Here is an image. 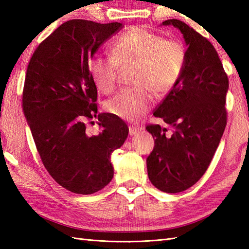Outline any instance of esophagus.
Wrapping results in <instances>:
<instances>
[{"instance_id":"obj_1","label":"esophagus","mask_w":249,"mask_h":249,"mask_svg":"<svg viewBox=\"0 0 249 249\" xmlns=\"http://www.w3.org/2000/svg\"><path fill=\"white\" fill-rule=\"evenodd\" d=\"M143 129L142 127H139V126H129V135L130 136H136L138 133Z\"/></svg>"}]
</instances>
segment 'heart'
<instances>
[{
    "instance_id": "b5f03b06",
    "label": "heart",
    "mask_w": 249,
    "mask_h": 249,
    "mask_svg": "<svg viewBox=\"0 0 249 249\" xmlns=\"http://www.w3.org/2000/svg\"><path fill=\"white\" fill-rule=\"evenodd\" d=\"M186 63L182 41L163 37L143 28H134L119 37L111 55H94L89 70L96 87L111 93L122 70L135 68L133 84L106 103V109L126 121H138L153 103V91L166 95L177 86Z\"/></svg>"
}]
</instances>
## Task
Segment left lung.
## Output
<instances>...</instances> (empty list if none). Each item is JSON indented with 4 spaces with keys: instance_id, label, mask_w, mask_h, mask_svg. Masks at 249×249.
<instances>
[{
    "instance_id": "obj_1",
    "label": "left lung",
    "mask_w": 249,
    "mask_h": 249,
    "mask_svg": "<svg viewBox=\"0 0 249 249\" xmlns=\"http://www.w3.org/2000/svg\"><path fill=\"white\" fill-rule=\"evenodd\" d=\"M162 25L181 31L188 48L181 79L153 113L171 126L172 134L160 125L145 127L155 138L146 167L156 188L176 194L199 181L217 150L227 124L229 80L205 37L181 20L169 19Z\"/></svg>"
}]
</instances>
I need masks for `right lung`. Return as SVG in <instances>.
<instances>
[{"mask_svg": "<svg viewBox=\"0 0 249 249\" xmlns=\"http://www.w3.org/2000/svg\"><path fill=\"white\" fill-rule=\"evenodd\" d=\"M122 28L119 22L67 21L37 47L26 70L22 108L36 149L52 178L71 193L89 195L108 185L111 154L128 136L119 116L97 114V89L89 70L95 52ZM93 117L102 129L97 136L85 131Z\"/></svg>", "mask_w": 249, "mask_h": 249, "instance_id": "1", "label": "right lung"}]
</instances>
